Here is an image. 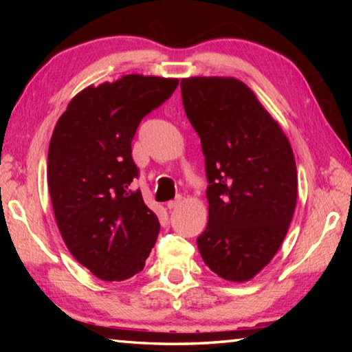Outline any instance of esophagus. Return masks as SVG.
Returning a JSON list of instances; mask_svg holds the SVG:
<instances>
[{
    "mask_svg": "<svg viewBox=\"0 0 352 352\" xmlns=\"http://www.w3.org/2000/svg\"><path fill=\"white\" fill-rule=\"evenodd\" d=\"M182 204H183V197H177L175 200L168 201V208H169V210H175V208L182 206Z\"/></svg>",
    "mask_w": 352,
    "mask_h": 352,
    "instance_id": "1",
    "label": "esophagus"
}]
</instances>
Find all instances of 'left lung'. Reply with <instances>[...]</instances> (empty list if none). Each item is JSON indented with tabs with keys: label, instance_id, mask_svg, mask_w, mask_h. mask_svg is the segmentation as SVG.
<instances>
[{
	"label": "left lung",
	"instance_id": "1",
	"mask_svg": "<svg viewBox=\"0 0 352 352\" xmlns=\"http://www.w3.org/2000/svg\"><path fill=\"white\" fill-rule=\"evenodd\" d=\"M189 122L200 136L208 178V225L197 237L205 264L243 283L269 264L294 217V151L254 93L234 77L182 79Z\"/></svg>",
	"mask_w": 352,
	"mask_h": 352
}]
</instances>
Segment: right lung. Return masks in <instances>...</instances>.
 <instances>
[{
    "instance_id": "obj_1",
    "label": "right lung",
    "mask_w": 352,
    "mask_h": 352,
    "mask_svg": "<svg viewBox=\"0 0 352 352\" xmlns=\"http://www.w3.org/2000/svg\"><path fill=\"white\" fill-rule=\"evenodd\" d=\"M178 79L127 74L87 87L58 118L47 151V188L58 231L77 262L104 281L144 269L160 222L132 189V140Z\"/></svg>"
}]
</instances>
